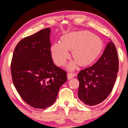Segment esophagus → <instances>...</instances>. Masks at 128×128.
Instances as JSON below:
<instances>
[{"instance_id":"esophagus-1","label":"esophagus","mask_w":128,"mask_h":128,"mask_svg":"<svg viewBox=\"0 0 128 128\" xmlns=\"http://www.w3.org/2000/svg\"><path fill=\"white\" fill-rule=\"evenodd\" d=\"M76 76V74L75 73H68L67 74V77H68V79H72V78H74V77Z\"/></svg>"}]
</instances>
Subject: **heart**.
<instances>
[{"mask_svg": "<svg viewBox=\"0 0 128 128\" xmlns=\"http://www.w3.org/2000/svg\"><path fill=\"white\" fill-rule=\"evenodd\" d=\"M61 43H54L50 48L52 58L55 64L63 66L70 58L68 50L72 51L75 60L68 66L72 70L76 69L78 63L80 66H87L94 62L101 54L103 42L100 36L88 31H74L64 35Z\"/></svg>", "mask_w": 128, "mask_h": 128, "instance_id": "b5f03b06", "label": "heart"}]
</instances>
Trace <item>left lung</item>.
Returning <instances> with one entry per match:
<instances>
[{
	"instance_id": "1",
	"label": "left lung",
	"mask_w": 128,
	"mask_h": 128,
	"mask_svg": "<svg viewBox=\"0 0 128 128\" xmlns=\"http://www.w3.org/2000/svg\"><path fill=\"white\" fill-rule=\"evenodd\" d=\"M118 69L116 47L110 41L97 62L82 70L78 74V97L80 100L88 106H96L102 102L112 90Z\"/></svg>"
}]
</instances>
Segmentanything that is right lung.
<instances>
[{
    "label": "right lung",
    "mask_w": 128,
    "mask_h": 128,
    "mask_svg": "<svg viewBox=\"0 0 128 128\" xmlns=\"http://www.w3.org/2000/svg\"><path fill=\"white\" fill-rule=\"evenodd\" d=\"M50 34L46 28L23 38L16 46L12 60L16 89L27 104L38 109L52 106L67 81L66 72L53 62Z\"/></svg>",
    "instance_id": "1"
}]
</instances>
